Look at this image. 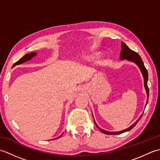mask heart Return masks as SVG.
<instances>
[{
    "label": "heart",
    "mask_w": 160,
    "mask_h": 160,
    "mask_svg": "<svg viewBox=\"0 0 160 160\" xmlns=\"http://www.w3.org/2000/svg\"><path fill=\"white\" fill-rule=\"evenodd\" d=\"M91 58H93V57H92V56H91Z\"/></svg>",
    "instance_id": "heart-1"
}]
</instances>
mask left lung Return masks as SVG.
<instances>
[{"instance_id": "left-lung-1", "label": "left lung", "mask_w": 160, "mask_h": 160, "mask_svg": "<svg viewBox=\"0 0 160 160\" xmlns=\"http://www.w3.org/2000/svg\"><path fill=\"white\" fill-rule=\"evenodd\" d=\"M121 47H122V49H121V52H120V59L121 60H127L128 61H130V62H133L135 64H136L138 67H139V69H140L141 73L142 74V76H143L144 85L146 92H147V104H146V105H145V107H146V106H147V104L148 103V96H149V90H148V85H147V82H148V72H147V70L145 68L143 61L142 60L141 57L140 56V55H139L138 53H137L136 52H135L132 50L129 49L127 45H126V44L124 42H121ZM142 115H143V114H142L140 115V117L138 118V120L136 122H135L134 124H132L131 126V127H129L128 128L124 129V130H122V131H120L112 132V131H104V130H103V129H102L101 128L98 127V124H96V121H95V120H94V123H95V124L97 126V127L100 129V131L101 132H102L103 133H104V134H107V135H118V134L123 133V132H124L129 131L130 130H131V129L133 128L135 125L137 124V123L139 122V120H140V118H142Z\"/></svg>"}]
</instances>
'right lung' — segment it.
Here are the masks:
<instances>
[{"label": "right lung", "instance_id": "1", "mask_svg": "<svg viewBox=\"0 0 160 160\" xmlns=\"http://www.w3.org/2000/svg\"><path fill=\"white\" fill-rule=\"evenodd\" d=\"M37 55V53L36 52H32V53H28L26 54V55L24 56L22 58H21L18 61H17V62L16 63L13 64V67H15L16 65H18V64H22L24 62H28V61L31 60L32 58H33L34 56H36ZM62 134H61L59 137H58L56 139H58L60 138L61 136H62ZM55 140V139H54Z\"/></svg>", "mask_w": 160, "mask_h": 160}]
</instances>
